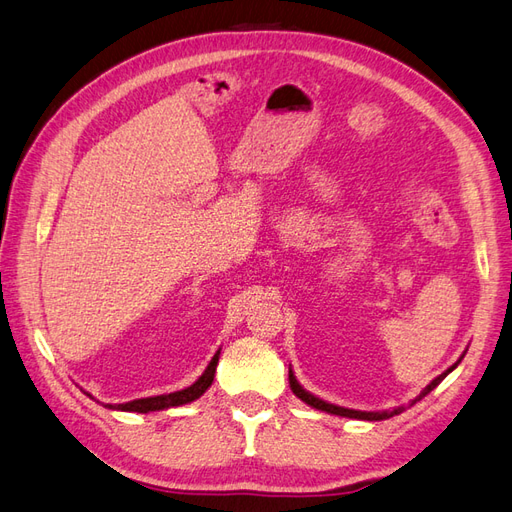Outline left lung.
Here are the masks:
<instances>
[{
    "label": "left lung",
    "mask_w": 512,
    "mask_h": 512,
    "mask_svg": "<svg viewBox=\"0 0 512 512\" xmlns=\"http://www.w3.org/2000/svg\"><path fill=\"white\" fill-rule=\"evenodd\" d=\"M463 359V357H461ZM461 359H458L454 365H450L448 370H445L443 374H439L435 381H432L430 385H426V389L419 393V396L415 398V400H411V404H415V402H419L422 400L424 396H428V393L435 389L445 376H448L458 363H461ZM290 387H292V391L296 393V396L303 400L305 404H309V406H313V409H318V411H324V413H331V415H339V417H352V419H368V422H381V419H389V417H393V415H400L402 411H404V406H398V409H393V411H355V409H344V406H337V404H331V402H326V400H320V398H316L313 396V393H309V391H305L303 387H300V383L296 381V376H294V372L290 370Z\"/></svg>",
    "instance_id": "left-lung-1"
}]
</instances>
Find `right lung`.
Returning <instances> with one entry per match:
<instances>
[{"label": "right lung", "mask_w": 512, "mask_h": 512, "mask_svg": "<svg viewBox=\"0 0 512 512\" xmlns=\"http://www.w3.org/2000/svg\"><path fill=\"white\" fill-rule=\"evenodd\" d=\"M218 357H220V350L209 361V365L205 368V372L199 376V381L192 383L190 387L175 391V393H164V396H153V398H140V400H131L125 404H106L108 409L114 411H129V413H149V411H164L170 409V406H181V404H188L194 402L196 398H201L203 393L209 389V385L214 383V374H216V365H218ZM90 396V393H86ZM93 398V396H90ZM95 400V398H93Z\"/></svg>", "instance_id": "right-lung-1"}]
</instances>
